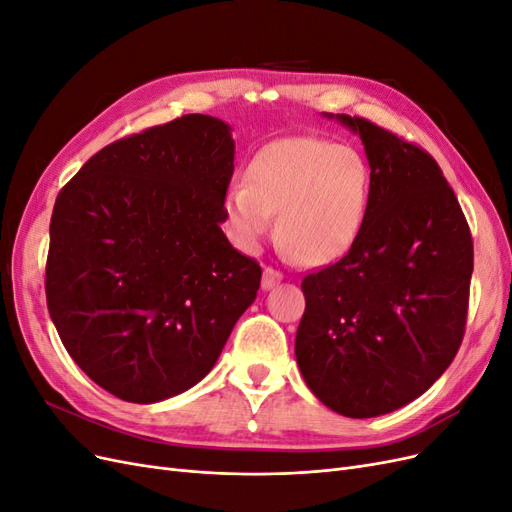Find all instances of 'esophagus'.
Returning <instances> with one entry per match:
<instances>
[{"mask_svg":"<svg viewBox=\"0 0 512 512\" xmlns=\"http://www.w3.org/2000/svg\"><path fill=\"white\" fill-rule=\"evenodd\" d=\"M282 280H284V275L280 271H275L271 267H265V271H262L260 286H262V290H271L273 286H277Z\"/></svg>","mask_w":512,"mask_h":512,"instance_id":"obj_1","label":"esophagus"}]
</instances>
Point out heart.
I'll use <instances>...</instances> for the list:
<instances>
[{
	"mask_svg": "<svg viewBox=\"0 0 512 512\" xmlns=\"http://www.w3.org/2000/svg\"><path fill=\"white\" fill-rule=\"evenodd\" d=\"M371 198V170L359 151L314 136L280 138L247 166L224 196V218L247 252L265 241L277 213V241L305 265H329L359 239Z\"/></svg>",
	"mask_w": 512,
	"mask_h": 512,
	"instance_id": "heart-1",
	"label": "heart"
}]
</instances>
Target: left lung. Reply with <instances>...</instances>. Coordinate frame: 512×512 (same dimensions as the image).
Instances as JSON below:
<instances>
[{
    "mask_svg": "<svg viewBox=\"0 0 512 512\" xmlns=\"http://www.w3.org/2000/svg\"><path fill=\"white\" fill-rule=\"evenodd\" d=\"M322 115L359 134L371 198L350 252L301 284L294 354L324 406L371 418L421 397L453 363L468 314L472 237L429 153L367 119Z\"/></svg>",
    "mask_w": 512,
    "mask_h": 512,
    "instance_id": "8db88e82",
    "label": "left lung"
}]
</instances>
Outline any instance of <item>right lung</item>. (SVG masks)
<instances>
[{"label":"right lung","instance_id":"obj_1","mask_svg":"<svg viewBox=\"0 0 512 512\" xmlns=\"http://www.w3.org/2000/svg\"><path fill=\"white\" fill-rule=\"evenodd\" d=\"M232 170L228 123L183 115L104 147L55 200L51 320L74 363L123 401L192 389L256 299L258 262L222 232Z\"/></svg>","mask_w":512,"mask_h":512}]
</instances>
